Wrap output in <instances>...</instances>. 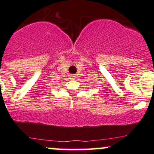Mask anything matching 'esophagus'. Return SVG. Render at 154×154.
I'll return each instance as SVG.
<instances>
[{"mask_svg": "<svg viewBox=\"0 0 154 154\" xmlns=\"http://www.w3.org/2000/svg\"><path fill=\"white\" fill-rule=\"evenodd\" d=\"M75 78H76V77H75V76H74V75H70V79H72V80H74Z\"/></svg>", "mask_w": 154, "mask_h": 154, "instance_id": "1", "label": "esophagus"}]
</instances>
